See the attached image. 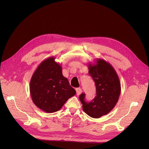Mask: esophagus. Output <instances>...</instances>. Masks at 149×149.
Listing matches in <instances>:
<instances>
[{
  "label": "esophagus",
  "instance_id": "obj_1",
  "mask_svg": "<svg viewBox=\"0 0 149 149\" xmlns=\"http://www.w3.org/2000/svg\"><path fill=\"white\" fill-rule=\"evenodd\" d=\"M76 92H77V95H79L82 93V89H81L80 88H76Z\"/></svg>",
  "mask_w": 149,
  "mask_h": 149
}]
</instances>
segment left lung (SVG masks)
Wrapping results in <instances>:
<instances>
[{
	"label": "left lung",
	"mask_w": 149,
	"mask_h": 149,
	"mask_svg": "<svg viewBox=\"0 0 149 149\" xmlns=\"http://www.w3.org/2000/svg\"><path fill=\"white\" fill-rule=\"evenodd\" d=\"M88 73L95 82L96 96L90 102L85 101V94L79 95L84 111L98 118L109 113L118 102L121 84L118 76L110 63L97 59L95 64L89 63Z\"/></svg>",
	"instance_id": "1"
}]
</instances>
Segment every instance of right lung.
Returning <instances> with one entry per match:
<instances>
[{
  "label": "right lung",
  "mask_w": 149,
  "mask_h": 149,
  "mask_svg": "<svg viewBox=\"0 0 149 149\" xmlns=\"http://www.w3.org/2000/svg\"><path fill=\"white\" fill-rule=\"evenodd\" d=\"M30 93L37 107L48 113L59 110L76 94L68 79L62 73V67L49 57L42 61L30 81Z\"/></svg>",
  "instance_id": "obj_1"
}]
</instances>
